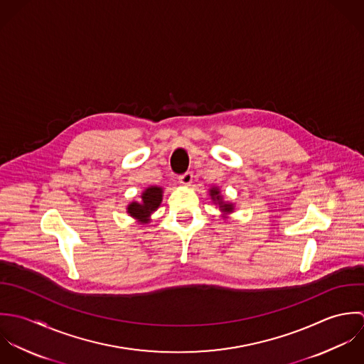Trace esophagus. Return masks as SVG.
Wrapping results in <instances>:
<instances>
[{
	"label": "esophagus",
	"instance_id": "34e87169",
	"mask_svg": "<svg viewBox=\"0 0 364 364\" xmlns=\"http://www.w3.org/2000/svg\"><path fill=\"white\" fill-rule=\"evenodd\" d=\"M193 177H194L193 173L187 171V173H184V174H181V176L178 177V181H180V184L188 187V186H191V183H193Z\"/></svg>",
	"mask_w": 364,
	"mask_h": 364
}]
</instances>
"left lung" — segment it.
Masks as SVG:
<instances>
[{
	"instance_id": "1",
	"label": "left lung",
	"mask_w": 364,
	"mask_h": 364,
	"mask_svg": "<svg viewBox=\"0 0 364 364\" xmlns=\"http://www.w3.org/2000/svg\"><path fill=\"white\" fill-rule=\"evenodd\" d=\"M208 191H210V197H211V200H213V204L217 205L219 208V211L222 213L220 217L223 219L229 218V215H230L232 213H235V204L223 200V196H222L219 187L213 186Z\"/></svg>"
}]
</instances>
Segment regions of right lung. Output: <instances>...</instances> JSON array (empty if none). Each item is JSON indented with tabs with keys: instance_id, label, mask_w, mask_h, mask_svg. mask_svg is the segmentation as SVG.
<instances>
[{
	"instance_id": "right-lung-1",
	"label": "right lung",
	"mask_w": 364,
	"mask_h": 364,
	"mask_svg": "<svg viewBox=\"0 0 364 364\" xmlns=\"http://www.w3.org/2000/svg\"><path fill=\"white\" fill-rule=\"evenodd\" d=\"M163 201V188L159 186H149L142 191L141 201H132L127 207V213L131 218L136 219L139 225H147L151 215L160 207Z\"/></svg>"
}]
</instances>
